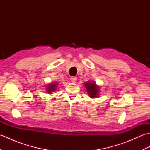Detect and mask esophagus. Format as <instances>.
<instances>
[{
  "mask_svg": "<svg viewBox=\"0 0 150 150\" xmlns=\"http://www.w3.org/2000/svg\"><path fill=\"white\" fill-rule=\"evenodd\" d=\"M70 80H71V81L73 82H75L76 81H77V77H71V78H70Z\"/></svg>",
  "mask_w": 150,
  "mask_h": 150,
  "instance_id": "1",
  "label": "esophagus"
}]
</instances>
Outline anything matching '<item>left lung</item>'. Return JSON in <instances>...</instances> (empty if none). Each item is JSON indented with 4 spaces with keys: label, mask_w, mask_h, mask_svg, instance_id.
Segmentation results:
<instances>
[{
    "label": "left lung",
    "mask_w": 150,
    "mask_h": 150,
    "mask_svg": "<svg viewBox=\"0 0 150 150\" xmlns=\"http://www.w3.org/2000/svg\"><path fill=\"white\" fill-rule=\"evenodd\" d=\"M84 85L89 97L91 98H95L98 97V94H99V87L95 84V82L88 81L87 82H85Z\"/></svg>",
    "instance_id": "left-lung-1"
}]
</instances>
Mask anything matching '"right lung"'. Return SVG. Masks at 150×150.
Masks as SVG:
<instances>
[{"mask_svg":"<svg viewBox=\"0 0 150 150\" xmlns=\"http://www.w3.org/2000/svg\"><path fill=\"white\" fill-rule=\"evenodd\" d=\"M57 87V83H52L49 84L47 85V92L49 94H52L53 92L55 91L56 90V88Z\"/></svg>","mask_w":150,"mask_h":150,"instance_id":"add662e5","label":"right lung"}]
</instances>
